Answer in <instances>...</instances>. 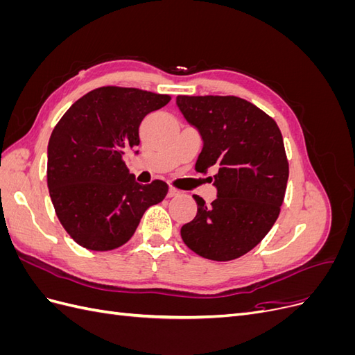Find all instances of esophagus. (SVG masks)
Returning a JSON list of instances; mask_svg holds the SVG:
<instances>
[{
  "label": "esophagus",
  "instance_id": "esophagus-1",
  "mask_svg": "<svg viewBox=\"0 0 355 355\" xmlns=\"http://www.w3.org/2000/svg\"><path fill=\"white\" fill-rule=\"evenodd\" d=\"M167 196L168 197H178V196H180V191L176 189V188H168V194Z\"/></svg>",
  "mask_w": 355,
  "mask_h": 355
}]
</instances>
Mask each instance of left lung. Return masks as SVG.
Listing matches in <instances>:
<instances>
[{
  "mask_svg": "<svg viewBox=\"0 0 355 355\" xmlns=\"http://www.w3.org/2000/svg\"><path fill=\"white\" fill-rule=\"evenodd\" d=\"M176 105L201 136L196 170L216 171L218 189L211 206L192 196L197 216L182 227V240L206 259H237L280 214L288 179L282 132L271 116L235 96H178Z\"/></svg>",
  "mask_w": 355,
  "mask_h": 355,
  "instance_id": "1",
  "label": "left lung"
}]
</instances>
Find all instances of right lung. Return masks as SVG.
<instances>
[{"mask_svg":"<svg viewBox=\"0 0 355 355\" xmlns=\"http://www.w3.org/2000/svg\"><path fill=\"white\" fill-rule=\"evenodd\" d=\"M168 102L167 94L110 85L84 94L60 118L47 148V185L75 243L116 249L133 237L148 207L167 196L163 180L137 184L123 155L141 142L145 115Z\"/></svg>","mask_w":355,"mask_h":355,"instance_id":"add662e5","label":"right lung"}]
</instances>
